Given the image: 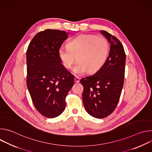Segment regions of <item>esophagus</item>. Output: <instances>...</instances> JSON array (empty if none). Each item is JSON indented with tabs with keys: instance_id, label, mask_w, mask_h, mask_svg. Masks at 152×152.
<instances>
[{
	"instance_id": "34e87169",
	"label": "esophagus",
	"mask_w": 152,
	"mask_h": 152,
	"mask_svg": "<svg viewBox=\"0 0 152 152\" xmlns=\"http://www.w3.org/2000/svg\"><path fill=\"white\" fill-rule=\"evenodd\" d=\"M79 81H80V79H79V78L78 77H75V82H76V83H78V82H79Z\"/></svg>"
}]
</instances>
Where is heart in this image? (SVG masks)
<instances>
[{
	"label": "heart",
	"mask_w": 152,
	"mask_h": 152,
	"mask_svg": "<svg viewBox=\"0 0 152 152\" xmlns=\"http://www.w3.org/2000/svg\"><path fill=\"white\" fill-rule=\"evenodd\" d=\"M110 51L107 40L95 35H80L71 39L68 47H61L59 57L66 69H70L76 59L78 61L72 69L76 75L99 70L107 59Z\"/></svg>",
	"instance_id": "b5f03b06"
}]
</instances>
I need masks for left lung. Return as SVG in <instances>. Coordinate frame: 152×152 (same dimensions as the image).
I'll list each match as a JSON object with an SVG mask.
<instances>
[{
	"label": "left lung",
	"mask_w": 152,
	"mask_h": 152,
	"mask_svg": "<svg viewBox=\"0 0 152 152\" xmlns=\"http://www.w3.org/2000/svg\"><path fill=\"white\" fill-rule=\"evenodd\" d=\"M100 33L111 44L109 56L94 75L80 80L84 107L90 115L97 118L110 115L117 107L123 86L126 62L119 39L106 31Z\"/></svg>",
	"instance_id": "1"
}]
</instances>
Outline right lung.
<instances>
[{
	"mask_svg": "<svg viewBox=\"0 0 152 152\" xmlns=\"http://www.w3.org/2000/svg\"><path fill=\"white\" fill-rule=\"evenodd\" d=\"M68 33L46 29L36 34L26 52L27 86L37 110L48 118L58 117L66 107V97L74 76L61 64L58 50Z\"/></svg>",
	"mask_w": 152,
	"mask_h": 152,
	"instance_id": "right-lung-1",
	"label": "right lung"
}]
</instances>
